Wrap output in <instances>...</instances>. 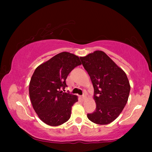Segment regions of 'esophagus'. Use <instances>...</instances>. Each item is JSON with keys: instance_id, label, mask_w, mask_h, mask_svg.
<instances>
[{"instance_id": "esophagus-1", "label": "esophagus", "mask_w": 152, "mask_h": 152, "mask_svg": "<svg viewBox=\"0 0 152 152\" xmlns=\"http://www.w3.org/2000/svg\"><path fill=\"white\" fill-rule=\"evenodd\" d=\"M82 99H83V100H84H84H86V99H87L86 94H83V96H82Z\"/></svg>"}]
</instances>
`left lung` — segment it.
Wrapping results in <instances>:
<instances>
[{
    "mask_svg": "<svg viewBox=\"0 0 152 152\" xmlns=\"http://www.w3.org/2000/svg\"><path fill=\"white\" fill-rule=\"evenodd\" d=\"M80 58L91 78L96 102V110L87 117L96 124H109L119 117L127 102L131 89L127 76L102 51Z\"/></svg>",
    "mask_w": 152,
    "mask_h": 152,
    "instance_id": "obj_1",
    "label": "left lung"
}]
</instances>
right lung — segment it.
Returning a JSON list of instances; mask_svg holds the SVG:
<instances>
[{
  "label": "right lung",
  "mask_w": 152,
  "mask_h": 152,
  "mask_svg": "<svg viewBox=\"0 0 152 152\" xmlns=\"http://www.w3.org/2000/svg\"><path fill=\"white\" fill-rule=\"evenodd\" d=\"M81 64L78 56L61 52L37 67L31 78L29 93L33 109L39 119L50 126L68 121L72 107L78 96L63 91L66 80L73 69Z\"/></svg>",
  "instance_id": "1"
}]
</instances>
